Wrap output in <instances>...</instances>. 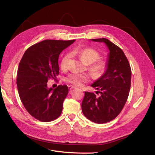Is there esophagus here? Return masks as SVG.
<instances>
[{"label": "esophagus", "instance_id": "obj_1", "mask_svg": "<svg viewBox=\"0 0 155 155\" xmlns=\"http://www.w3.org/2000/svg\"><path fill=\"white\" fill-rule=\"evenodd\" d=\"M75 88H76V87H74V86H72V85H70V86L68 87L69 90H70V91H71V90H73V89H74Z\"/></svg>", "mask_w": 155, "mask_h": 155}]
</instances>
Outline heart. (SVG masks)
<instances>
[{"label":"heart","instance_id":"heart-1","mask_svg":"<svg viewBox=\"0 0 155 155\" xmlns=\"http://www.w3.org/2000/svg\"><path fill=\"white\" fill-rule=\"evenodd\" d=\"M71 54L78 55L84 63L89 65V70L94 77L98 78L104 74L106 70V64L102 61H97L100 58V54L96 50L92 48L74 49L71 51ZM70 57L69 54H66L62 58L60 64L62 70H64L68 68ZM67 81L74 86L79 87L88 81V77L85 74L72 73L68 75Z\"/></svg>","mask_w":155,"mask_h":155}]
</instances>
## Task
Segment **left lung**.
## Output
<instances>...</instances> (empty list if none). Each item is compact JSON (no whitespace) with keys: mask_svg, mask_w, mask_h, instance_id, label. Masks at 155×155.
<instances>
[{"mask_svg":"<svg viewBox=\"0 0 155 155\" xmlns=\"http://www.w3.org/2000/svg\"><path fill=\"white\" fill-rule=\"evenodd\" d=\"M104 43L109 50L104 74L91 87L100 94L85 92L81 104L83 113L96 124H104L118 116L127 100L130 88L131 69L123 50L105 38L91 39Z\"/></svg>","mask_w":155,"mask_h":155,"instance_id":"left-lung-1","label":"left lung"}]
</instances>
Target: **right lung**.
<instances>
[{"instance_id": "obj_1", "label": "right lung", "mask_w": 155, "mask_h": 155, "mask_svg": "<svg viewBox=\"0 0 155 155\" xmlns=\"http://www.w3.org/2000/svg\"><path fill=\"white\" fill-rule=\"evenodd\" d=\"M75 41L45 40L30 46L22 56L17 78L18 94L26 110L37 120L48 122L61 114L68 88L65 85L48 88L47 82L59 75V54Z\"/></svg>"}]
</instances>
